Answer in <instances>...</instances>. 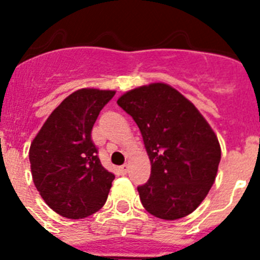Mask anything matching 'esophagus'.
Wrapping results in <instances>:
<instances>
[{
	"label": "esophagus",
	"mask_w": 260,
	"mask_h": 260,
	"mask_svg": "<svg viewBox=\"0 0 260 260\" xmlns=\"http://www.w3.org/2000/svg\"><path fill=\"white\" fill-rule=\"evenodd\" d=\"M118 171H119V173H121V174H126L128 172V165L127 164L121 165V167L118 168Z\"/></svg>",
	"instance_id": "obj_1"
}]
</instances>
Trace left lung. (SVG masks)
Masks as SVG:
<instances>
[{
    "label": "left lung",
    "instance_id": "obj_1",
    "mask_svg": "<svg viewBox=\"0 0 260 260\" xmlns=\"http://www.w3.org/2000/svg\"><path fill=\"white\" fill-rule=\"evenodd\" d=\"M117 104L138 125L150 157V180L138 186L143 207L162 220L197 210L215 182L221 158L217 137L204 117L165 83L132 89Z\"/></svg>",
    "mask_w": 260,
    "mask_h": 260
}]
</instances>
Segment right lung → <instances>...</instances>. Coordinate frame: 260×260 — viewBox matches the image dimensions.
<instances>
[{
	"label": "right lung",
	"mask_w": 260,
	"mask_h": 260,
	"mask_svg": "<svg viewBox=\"0 0 260 260\" xmlns=\"http://www.w3.org/2000/svg\"><path fill=\"white\" fill-rule=\"evenodd\" d=\"M116 91L78 89L53 110L29 147L34 183L45 203L68 219H83L107 202L114 174L91 139L100 110Z\"/></svg>",
	"instance_id": "obj_1"
}]
</instances>
